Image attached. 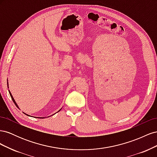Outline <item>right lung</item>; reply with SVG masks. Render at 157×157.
<instances>
[{
    "label": "right lung",
    "mask_w": 157,
    "mask_h": 157,
    "mask_svg": "<svg viewBox=\"0 0 157 157\" xmlns=\"http://www.w3.org/2000/svg\"><path fill=\"white\" fill-rule=\"evenodd\" d=\"M7 84H8V82H7ZM8 92H9V94H10V96H11V98H12V101H13V103H15V105H16V107H17V108H19V107H18V105H17V104L16 103V101H15V99H14V98H13V96H12V94H11V92H10V90H8ZM19 109H20V108H19ZM60 110H61V109H60ZM60 110H59L58 112H59ZM24 113L25 114V115H27V116H29V117H31V116H30L29 115H27V114H26V113ZM36 118H44V117H36Z\"/></svg>",
    "instance_id": "add662e5"
}]
</instances>
